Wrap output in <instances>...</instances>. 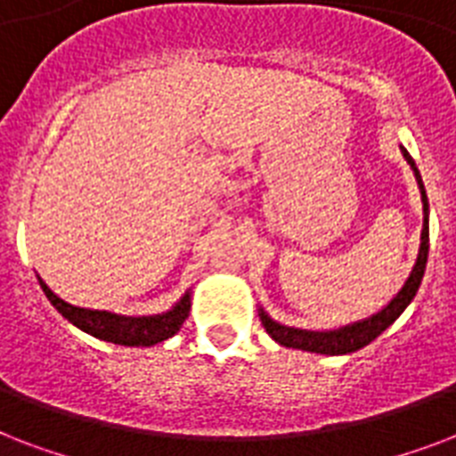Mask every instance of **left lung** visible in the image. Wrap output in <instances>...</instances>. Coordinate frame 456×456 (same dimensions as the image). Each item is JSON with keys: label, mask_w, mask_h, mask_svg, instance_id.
<instances>
[{"label": "left lung", "mask_w": 456, "mask_h": 456, "mask_svg": "<svg viewBox=\"0 0 456 456\" xmlns=\"http://www.w3.org/2000/svg\"><path fill=\"white\" fill-rule=\"evenodd\" d=\"M404 160L411 165L414 177H417L419 191H421V203H424V229H421V246H419L417 263L411 267L410 277L404 281V286L397 291V296L390 300L381 312H376L371 317L354 322V324L340 326L333 331H305V329H293V326H284L274 322L265 310H260V322H263L265 331L270 333L272 338L277 340L279 346L284 347H296V350H307V353H319V354H347L360 350V347L369 346L371 340L379 338L393 322L404 312V307L414 300L421 279L426 272V260H428V199H426L424 182L417 170V163L411 160L404 146H400Z\"/></svg>", "instance_id": "1"}]
</instances>
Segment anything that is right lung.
I'll return each instance as SVG.
<instances>
[{
  "mask_svg": "<svg viewBox=\"0 0 456 456\" xmlns=\"http://www.w3.org/2000/svg\"><path fill=\"white\" fill-rule=\"evenodd\" d=\"M39 286H42V291L49 298V303L70 324H75L77 329L89 333V336H94V338L109 340V343H116V346L149 347L160 343V340H167L182 329L184 319L189 317V310H191V296H189V291L179 298V303L172 310L163 312V314H151V317H123V314H113V312L106 310L75 307V305L61 300L42 279H39Z\"/></svg>",
  "mask_w": 456,
  "mask_h": 456,
  "instance_id": "right-lung-1",
  "label": "right lung"
}]
</instances>
